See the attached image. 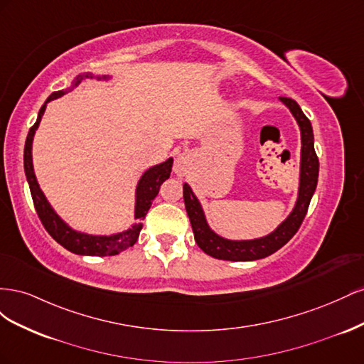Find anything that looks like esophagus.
I'll return each instance as SVG.
<instances>
[{
	"label": "esophagus",
	"instance_id": "34e87169",
	"mask_svg": "<svg viewBox=\"0 0 364 364\" xmlns=\"http://www.w3.org/2000/svg\"><path fill=\"white\" fill-rule=\"evenodd\" d=\"M191 162H193V159H191L190 153H186V151L181 153V155L176 156V161H174V167H173L174 174L182 178V176H185L191 168Z\"/></svg>",
	"mask_w": 364,
	"mask_h": 364
}]
</instances>
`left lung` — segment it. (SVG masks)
Wrapping results in <instances>:
<instances>
[{"mask_svg": "<svg viewBox=\"0 0 364 364\" xmlns=\"http://www.w3.org/2000/svg\"><path fill=\"white\" fill-rule=\"evenodd\" d=\"M279 102L291 112L301 130L299 186H297V197L291 213L267 235L250 240H230L218 235L211 229L200 200L197 199L190 183H183V202L191 222L194 240L197 246L209 257L226 261H255L266 258L287 243L305 218L318 178V159L314 151L313 126L302 112L301 106L291 98L279 97Z\"/></svg>", "mask_w": 364, "mask_h": 364, "instance_id": "8db88e82", "label": "left lung"}]
</instances>
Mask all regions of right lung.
Listing matches in <instances>:
<instances>
[{"label":"right lung","mask_w":364,"mask_h":364,"mask_svg":"<svg viewBox=\"0 0 364 364\" xmlns=\"http://www.w3.org/2000/svg\"><path fill=\"white\" fill-rule=\"evenodd\" d=\"M86 79H95V80H105L109 82L112 79V75H94L92 73H80L79 75H75L71 80V85L68 87H65L62 91L53 92L47 102L42 105L39 109V114L36 118V123L33 124V127L28 130V135L26 139V147H24V171H26V178L30 186V193H31V199L33 203H35L36 213L41 218V222L48 230V234L58 241L60 246H63L67 250L77 253V255H86V257H112L118 255L119 252H123L129 247L134 246L136 243V240L139 237V232L142 229V223L138 220L136 223L132 225L129 229L121 230V232H115L111 235H97V234H86L82 232V230H77L71 228L65 220L56 213V209L51 206L48 199L41 190V186L38 183L35 168H33V139H35V134L41 124V119L43 117V112H46L47 105L56 98H60L77 85H80ZM173 167V158H168L167 161H164L161 164L151 165L150 168H147L142 176L139 178L136 188H135V211H134V218H139L140 220L146 217L147 211L151 206V200L155 199L159 193V186L162 182L167 181L170 178Z\"/></svg>","instance_id":"1"}]
</instances>
